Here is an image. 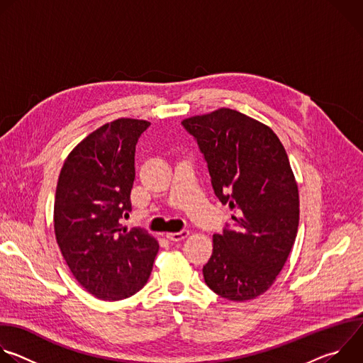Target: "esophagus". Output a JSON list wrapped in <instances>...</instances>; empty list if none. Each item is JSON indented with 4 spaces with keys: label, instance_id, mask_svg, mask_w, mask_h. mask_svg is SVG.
I'll return each mask as SVG.
<instances>
[{
    "label": "esophagus",
    "instance_id": "esophagus-1",
    "mask_svg": "<svg viewBox=\"0 0 363 363\" xmlns=\"http://www.w3.org/2000/svg\"><path fill=\"white\" fill-rule=\"evenodd\" d=\"M188 235H189V231H188V230H181V231H178V233H168V234H167V238H168L169 241H181V240L186 238Z\"/></svg>",
    "mask_w": 363,
    "mask_h": 363
}]
</instances>
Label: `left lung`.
I'll use <instances>...</instances> for the list:
<instances>
[{
	"instance_id": "obj_1",
	"label": "left lung",
	"mask_w": 363,
	"mask_h": 363,
	"mask_svg": "<svg viewBox=\"0 0 363 363\" xmlns=\"http://www.w3.org/2000/svg\"><path fill=\"white\" fill-rule=\"evenodd\" d=\"M206 162L217 198L234 210L214 234L203 280L218 296L263 294L281 272L298 227V189L284 146L266 125L233 109L181 122Z\"/></svg>"
}]
</instances>
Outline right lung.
I'll return each mask as SVG.
<instances>
[{
	"label": "right lung",
	"instance_id": "right-lung-1",
	"mask_svg": "<svg viewBox=\"0 0 363 363\" xmlns=\"http://www.w3.org/2000/svg\"><path fill=\"white\" fill-rule=\"evenodd\" d=\"M149 122L118 119L86 136L60 171L55 233L76 280L93 296L116 301L147 281L160 244L146 230L122 228L132 210L135 149Z\"/></svg>",
	"mask_w": 363,
	"mask_h": 363
}]
</instances>
